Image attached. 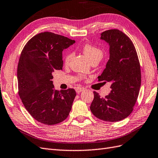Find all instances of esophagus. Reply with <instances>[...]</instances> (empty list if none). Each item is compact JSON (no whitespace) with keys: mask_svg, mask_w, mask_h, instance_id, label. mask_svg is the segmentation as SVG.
I'll return each mask as SVG.
<instances>
[{"mask_svg":"<svg viewBox=\"0 0 158 158\" xmlns=\"http://www.w3.org/2000/svg\"><path fill=\"white\" fill-rule=\"evenodd\" d=\"M84 90V88H82V87H78L76 88V92L77 93H80L81 92H82Z\"/></svg>","mask_w":158,"mask_h":158,"instance_id":"esophagus-1","label":"esophagus"}]
</instances>
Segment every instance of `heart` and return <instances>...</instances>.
<instances>
[{
    "label": "heart",
    "mask_w": 158,
    "mask_h": 158,
    "mask_svg": "<svg viewBox=\"0 0 158 158\" xmlns=\"http://www.w3.org/2000/svg\"><path fill=\"white\" fill-rule=\"evenodd\" d=\"M83 52L86 55V56L89 59V62H92L93 60H100L103 57V52L102 51L98 48L94 46H92L91 44H85L83 48ZM72 57V54L69 53L66 55L64 58V62L66 64H69L70 61V60Z\"/></svg>",
    "instance_id": "b5f03b06"
}]
</instances>
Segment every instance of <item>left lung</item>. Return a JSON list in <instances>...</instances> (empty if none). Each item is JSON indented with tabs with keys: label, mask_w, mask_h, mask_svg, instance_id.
Masks as SVG:
<instances>
[{
	"label": "left lung",
	"mask_w": 158,
	"mask_h": 158,
	"mask_svg": "<svg viewBox=\"0 0 158 158\" xmlns=\"http://www.w3.org/2000/svg\"><path fill=\"white\" fill-rule=\"evenodd\" d=\"M101 40L110 46V58L98 81L111 82L108 96L101 98L94 92L92 113L100 120L118 122L133 111L141 86V70L133 42L124 33L111 29L101 34Z\"/></svg>",
	"instance_id": "1"
}]
</instances>
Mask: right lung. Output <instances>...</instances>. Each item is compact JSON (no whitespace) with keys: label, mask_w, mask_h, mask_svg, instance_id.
Returning a JSON list of instances; mask_svg holds the SVG:
<instances>
[{"label":"right lung","mask_w":158,"mask_h":158,"mask_svg":"<svg viewBox=\"0 0 158 158\" xmlns=\"http://www.w3.org/2000/svg\"><path fill=\"white\" fill-rule=\"evenodd\" d=\"M75 40L44 32L28 41L19 58V94L29 114L46 125H54L69 116L76 93L74 89H54L52 73L62 70V51Z\"/></svg>","instance_id":"right-lung-1"}]
</instances>
